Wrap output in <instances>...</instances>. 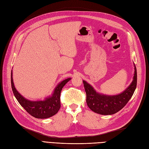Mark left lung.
I'll use <instances>...</instances> for the list:
<instances>
[{
  "label": "left lung",
  "instance_id": "left-lung-1",
  "mask_svg": "<svg viewBox=\"0 0 149 149\" xmlns=\"http://www.w3.org/2000/svg\"><path fill=\"white\" fill-rule=\"evenodd\" d=\"M83 82L86 93L88 107L96 113L104 115H113L122 109L133 95L137 83L136 69L135 66L134 79L130 86L122 93L116 95L100 94L86 81L83 80Z\"/></svg>",
  "mask_w": 149,
  "mask_h": 149
}]
</instances>
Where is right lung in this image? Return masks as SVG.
Listing matches in <instances>:
<instances>
[{"label":"right lung","instance_id":"1","mask_svg":"<svg viewBox=\"0 0 149 149\" xmlns=\"http://www.w3.org/2000/svg\"><path fill=\"white\" fill-rule=\"evenodd\" d=\"M71 78H68L60 82L54 90L53 95L41 101H31L27 100L16 90L14 86L13 72L11 71V86L13 93L20 104L24 108L27 113L37 118H47L58 113L60 104V95L63 86L70 81Z\"/></svg>","mask_w":149,"mask_h":149}]
</instances>
